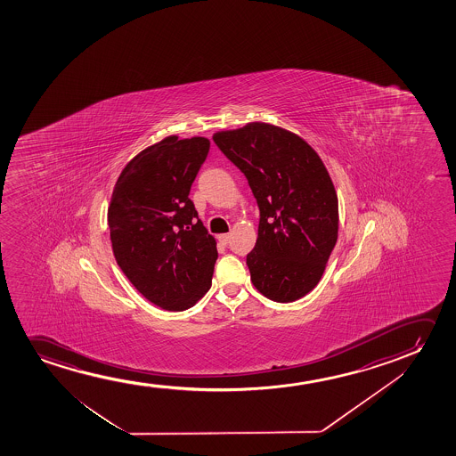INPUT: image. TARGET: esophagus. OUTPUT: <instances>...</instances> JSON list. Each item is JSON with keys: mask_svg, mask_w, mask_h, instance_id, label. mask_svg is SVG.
<instances>
[{"mask_svg": "<svg viewBox=\"0 0 456 456\" xmlns=\"http://www.w3.org/2000/svg\"><path fill=\"white\" fill-rule=\"evenodd\" d=\"M218 240L219 243L227 246V244L231 243V233H223V235H218Z\"/></svg>", "mask_w": 456, "mask_h": 456, "instance_id": "esophagus-1", "label": "esophagus"}]
</instances>
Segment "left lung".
Instances as JSON below:
<instances>
[{
    "label": "left lung",
    "mask_w": 456,
    "mask_h": 456,
    "mask_svg": "<svg viewBox=\"0 0 456 456\" xmlns=\"http://www.w3.org/2000/svg\"><path fill=\"white\" fill-rule=\"evenodd\" d=\"M248 179L260 210L258 238L246 256L254 287L275 302L310 293L338 238V198L312 146L268 123L213 135Z\"/></svg>",
    "instance_id": "1"
}]
</instances>
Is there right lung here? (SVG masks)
<instances>
[{
    "instance_id": "right-lung-1",
    "label": "right lung",
    "mask_w": 456,
    "mask_h": 456,
    "mask_svg": "<svg viewBox=\"0 0 456 456\" xmlns=\"http://www.w3.org/2000/svg\"><path fill=\"white\" fill-rule=\"evenodd\" d=\"M208 150L207 138L173 135L142 151L119 175L107 213L119 268L169 312L193 306L212 287L216 241L188 198Z\"/></svg>"
}]
</instances>
